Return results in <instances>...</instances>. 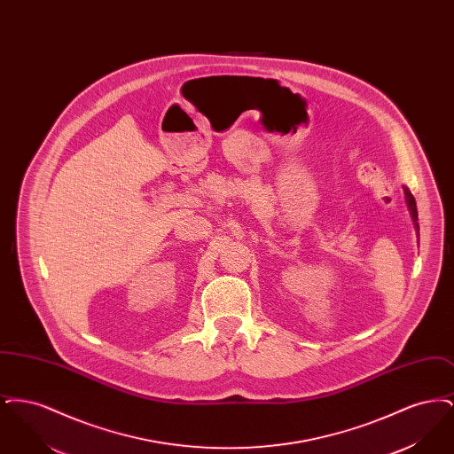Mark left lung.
<instances>
[{
	"label": "left lung",
	"mask_w": 454,
	"mask_h": 454,
	"mask_svg": "<svg viewBox=\"0 0 454 454\" xmlns=\"http://www.w3.org/2000/svg\"><path fill=\"white\" fill-rule=\"evenodd\" d=\"M405 191V200H407V206H409V211H411V219H413V224H415V230L419 233V224H417V206H415V199L411 195V191L407 187H403Z\"/></svg>",
	"instance_id": "8db88e82"
}]
</instances>
